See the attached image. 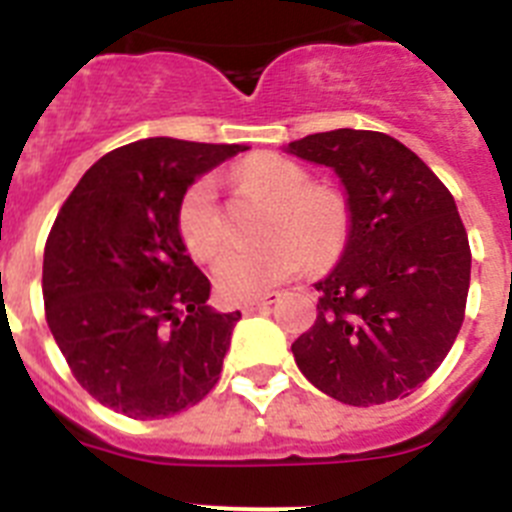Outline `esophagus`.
<instances>
[{"instance_id":"obj_1","label":"esophagus","mask_w":512,"mask_h":512,"mask_svg":"<svg viewBox=\"0 0 512 512\" xmlns=\"http://www.w3.org/2000/svg\"><path fill=\"white\" fill-rule=\"evenodd\" d=\"M277 300H279V295H274V292H271V295L259 297V300H246V302H241V312H243V315H251V312L266 310L271 302H277Z\"/></svg>"}]
</instances>
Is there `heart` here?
Returning a JSON list of instances; mask_svg holds the SVG:
<instances>
[{
    "mask_svg": "<svg viewBox=\"0 0 512 512\" xmlns=\"http://www.w3.org/2000/svg\"><path fill=\"white\" fill-rule=\"evenodd\" d=\"M233 182L269 197L261 246L228 248L212 266V282L225 300L266 295L312 266H330L346 251L351 210L338 189L310 182V174L279 153H253L233 169ZM176 233L194 259L207 261L223 246V215L215 182L194 179L176 205Z\"/></svg>",
    "mask_w": 512,
    "mask_h": 512,
    "instance_id": "heart-1",
    "label": "heart"
}]
</instances>
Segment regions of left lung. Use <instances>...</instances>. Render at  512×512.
I'll return each mask as SVG.
<instances>
[{"mask_svg": "<svg viewBox=\"0 0 512 512\" xmlns=\"http://www.w3.org/2000/svg\"><path fill=\"white\" fill-rule=\"evenodd\" d=\"M330 166L348 192L351 233L320 292L318 320L292 343L300 372L343 405L408 397L436 372L464 323L467 228L446 184L377 130H330L289 143Z\"/></svg>", "mask_w": 512, "mask_h": 512, "instance_id": "left-lung-1", "label": "left lung"}]
</instances>
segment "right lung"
I'll return each mask as SVG.
<instances>
[{"label": "right lung", "mask_w": 512, "mask_h": 512, "mask_svg": "<svg viewBox=\"0 0 512 512\" xmlns=\"http://www.w3.org/2000/svg\"><path fill=\"white\" fill-rule=\"evenodd\" d=\"M241 146L148 138L102 156L56 215L43 256L45 320L76 382L135 420L197 405L220 379L241 312L176 233V205Z\"/></svg>", "instance_id": "right-lung-1"}]
</instances>
